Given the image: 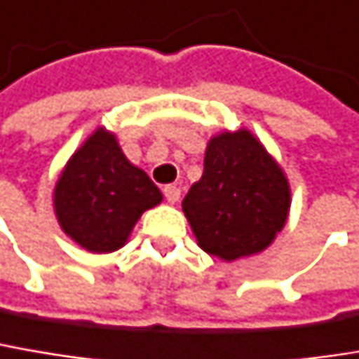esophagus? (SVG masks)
Instances as JSON below:
<instances>
[{
  "label": "esophagus",
  "mask_w": 359,
  "mask_h": 359,
  "mask_svg": "<svg viewBox=\"0 0 359 359\" xmlns=\"http://www.w3.org/2000/svg\"><path fill=\"white\" fill-rule=\"evenodd\" d=\"M164 197H166L168 203H177L180 199V189L177 184H166L164 187Z\"/></svg>",
  "instance_id": "obj_1"
}]
</instances>
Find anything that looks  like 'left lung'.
<instances>
[{"label": "left lung", "instance_id": "obj_1", "mask_svg": "<svg viewBox=\"0 0 359 359\" xmlns=\"http://www.w3.org/2000/svg\"><path fill=\"white\" fill-rule=\"evenodd\" d=\"M290 205L283 168L248 129L213 135L203 175L182 199L197 245L228 263L271 245L287 222Z\"/></svg>", "mask_w": 359, "mask_h": 359}]
</instances>
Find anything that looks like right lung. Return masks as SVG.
Masks as SVG:
<instances>
[{"label":"right lung","instance_id":"1","mask_svg":"<svg viewBox=\"0 0 359 359\" xmlns=\"http://www.w3.org/2000/svg\"><path fill=\"white\" fill-rule=\"evenodd\" d=\"M160 201V189L127 160L113 131L104 127L74 151L53 191L61 230L96 255L125 246L142 213Z\"/></svg>","mask_w":359,"mask_h":359}]
</instances>
